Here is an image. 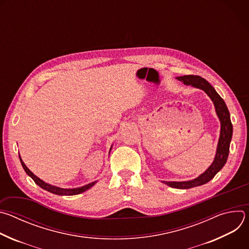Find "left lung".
Wrapping results in <instances>:
<instances>
[{
	"mask_svg": "<svg viewBox=\"0 0 249 249\" xmlns=\"http://www.w3.org/2000/svg\"><path fill=\"white\" fill-rule=\"evenodd\" d=\"M177 80L183 82V84L189 86H193L200 89H203L210 98L214 102L216 112L221 121V135L219 139V144L217 148V154L215 157L214 161L211 164V166L196 179L184 182H173V181H163L166 185L177 188V189H189L192 187L203 185L209 182L211 179L214 178V176L223 168L225 163L227 162L229 153H230V144L232 136V124L231 121V116L227 105L224 99L219 95V93L215 90L205 79L201 78L200 76L194 75H187L183 77H178Z\"/></svg>",
	"mask_w": 249,
	"mask_h": 249,
	"instance_id": "8db88e82",
	"label": "left lung"
}]
</instances>
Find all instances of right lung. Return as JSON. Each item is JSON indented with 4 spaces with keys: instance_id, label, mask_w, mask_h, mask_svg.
Segmentation results:
<instances>
[{
    "instance_id": "1",
    "label": "right lung",
    "mask_w": 249,
    "mask_h": 249,
    "mask_svg": "<svg viewBox=\"0 0 249 249\" xmlns=\"http://www.w3.org/2000/svg\"><path fill=\"white\" fill-rule=\"evenodd\" d=\"M19 160H20V162H21V165L24 169V171L31 177V178L33 179V181L36 183L38 186H40L41 188H43L44 190L48 191V192H51L53 194H56V195H77V194H80L82 192H85L87 191L88 189H89L90 187H92L95 182H92V183H89L86 186H83V187H80V188H74V189H64V188H59V187H56V186H52L50 184H47L45 183L44 181H42L40 178H38L37 176H35L27 167L26 165L24 164V162L22 161V160L20 159L19 157Z\"/></svg>"
}]
</instances>
